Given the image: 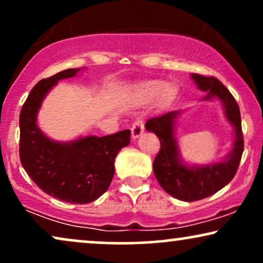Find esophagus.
Wrapping results in <instances>:
<instances>
[{
	"instance_id": "esophagus-1",
	"label": "esophagus",
	"mask_w": 263,
	"mask_h": 263,
	"mask_svg": "<svg viewBox=\"0 0 263 263\" xmlns=\"http://www.w3.org/2000/svg\"><path fill=\"white\" fill-rule=\"evenodd\" d=\"M143 132H144V120L142 118L136 119V121L134 122L131 127V134H132V138L136 139L141 136Z\"/></svg>"
}]
</instances>
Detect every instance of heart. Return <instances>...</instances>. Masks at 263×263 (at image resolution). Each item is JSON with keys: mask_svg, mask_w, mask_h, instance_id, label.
Here are the masks:
<instances>
[{"mask_svg": "<svg viewBox=\"0 0 263 263\" xmlns=\"http://www.w3.org/2000/svg\"><path fill=\"white\" fill-rule=\"evenodd\" d=\"M159 91H160V85L155 84V82H149V84L139 86L136 92V97L141 103H149L158 96Z\"/></svg>", "mask_w": 263, "mask_h": 263, "instance_id": "obj_1", "label": "heart"}]
</instances>
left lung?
Here are the masks:
<instances>
[{"instance_id":"8db88e82","label":"left lung","mask_w":263,"mask_h":263,"mask_svg":"<svg viewBox=\"0 0 263 263\" xmlns=\"http://www.w3.org/2000/svg\"><path fill=\"white\" fill-rule=\"evenodd\" d=\"M198 88L206 92L202 101L217 98L223 104L227 120L233 125V148L224 160L204 166H188L179 156L175 139V122L179 110L155 116L145 122V128L154 132L160 141V151L155 156L153 170L159 184L166 193L183 201H195L215 194L233 179L244 151L239 105L232 93L218 79L192 74Z\"/></svg>"}]
</instances>
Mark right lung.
Instances as JSON below:
<instances>
[{"label": "right lung", "mask_w": 263, "mask_h": 263, "mask_svg": "<svg viewBox=\"0 0 263 263\" xmlns=\"http://www.w3.org/2000/svg\"><path fill=\"white\" fill-rule=\"evenodd\" d=\"M79 69H66L39 81L26 98L19 116V156L24 170L40 189L72 204H88L107 192L114 177V161L129 144L131 131L72 142H54L36 124L41 103L59 80L75 76Z\"/></svg>", "instance_id": "add662e5"}]
</instances>
